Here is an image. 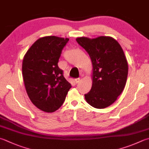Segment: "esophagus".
I'll return each mask as SVG.
<instances>
[{
    "label": "esophagus",
    "instance_id": "obj_1",
    "mask_svg": "<svg viewBox=\"0 0 149 149\" xmlns=\"http://www.w3.org/2000/svg\"><path fill=\"white\" fill-rule=\"evenodd\" d=\"M74 82L77 83V84H78V83H79L80 82V78H75L74 79Z\"/></svg>",
    "mask_w": 149,
    "mask_h": 149
}]
</instances>
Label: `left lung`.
<instances>
[{"label": "left lung", "instance_id": "1", "mask_svg": "<svg viewBox=\"0 0 149 149\" xmlns=\"http://www.w3.org/2000/svg\"><path fill=\"white\" fill-rule=\"evenodd\" d=\"M76 40L88 53L93 64V84L85 94L86 100L95 108L108 107L117 100L127 82L128 67L123 50L108 36Z\"/></svg>", "mask_w": 149, "mask_h": 149}]
</instances>
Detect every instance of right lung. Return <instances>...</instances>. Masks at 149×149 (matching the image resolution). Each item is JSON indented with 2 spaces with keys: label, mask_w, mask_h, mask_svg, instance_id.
Segmentation results:
<instances>
[{
  "label": "right lung",
  "mask_w": 149,
  "mask_h": 149,
  "mask_svg": "<svg viewBox=\"0 0 149 149\" xmlns=\"http://www.w3.org/2000/svg\"><path fill=\"white\" fill-rule=\"evenodd\" d=\"M68 38H41L28 50L22 72L26 91L36 107L54 112L61 107L71 85L63 77L58 63Z\"/></svg>",
  "instance_id": "right-lung-1"
}]
</instances>
